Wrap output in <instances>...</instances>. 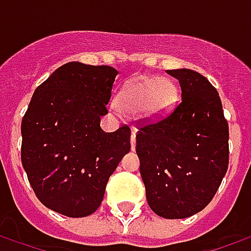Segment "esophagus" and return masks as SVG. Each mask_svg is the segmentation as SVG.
Returning <instances> with one entry per match:
<instances>
[{
  "label": "esophagus",
  "mask_w": 251,
  "mask_h": 251,
  "mask_svg": "<svg viewBox=\"0 0 251 251\" xmlns=\"http://www.w3.org/2000/svg\"><path fill=\"white\" fill-rule=\"evenodd\" d=\"M130 144H131V151H134V149H136V131H131Z\"/></svg>",
  "instance_id": "34e87169"
}]
</instances>
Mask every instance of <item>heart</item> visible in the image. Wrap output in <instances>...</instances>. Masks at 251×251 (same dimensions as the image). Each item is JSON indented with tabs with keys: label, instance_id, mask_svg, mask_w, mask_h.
I'll return each instance as SVG.
<instances>
[{
	"label": "heart",
	"instance_id": "b5f03b06",
	"mask_svg": "<svg viewBox=\"0 0 251 251\" xmlns=\"http://www.w3.org/2000/svg\"><path fill=\"white\" fill-rule=\"evenodd\" d=\"M177 100V88L165 77H141L127 83L117 97V104L127 114L144 111L149 117L168 113Z\"/></svg>",
	"mask_w": 251,
	"mask_h": 251
}]
</instances>
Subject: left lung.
<instances>
[{"label":"left lung","mask_w":251,"mask_h":251,"mask_svg":"<svg viewBox=\"0 0 251 251\" xmlns=\"http://www.w3.org/2000/svg\"><path fill=\"white\" fill-rule=\"evenodd\" d=\"M181 87L177 107L142 124L136 136L140 174L153 212L188 218L210 203L228 167V125L216 88L199 72L167 70Z\"/></svg>","instance_id":"obj_1"}]
</instances>
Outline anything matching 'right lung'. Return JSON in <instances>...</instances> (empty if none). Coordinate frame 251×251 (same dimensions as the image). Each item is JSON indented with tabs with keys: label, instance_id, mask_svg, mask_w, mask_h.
I'll list each match as a JSON object with an SVG mask.
<instances>
[{
	"label": "right lung",
	"instance_id": "1",
	"mask_svg": "<svg viewBox=\"0 0 251 251\" xmlns=\"http://www.w3.org/2000/svg\"><path fill=\"white\" fill-rule=\"evenodd\" d=\"M118 71L70 62L36 88L21 122V163L37 199L70 218L97 211L109 177L130 151V127L114 133L100 117Z\"/></svg>",
	"mask_w": 251,
	"mask_h": 251
}]
</instances>
